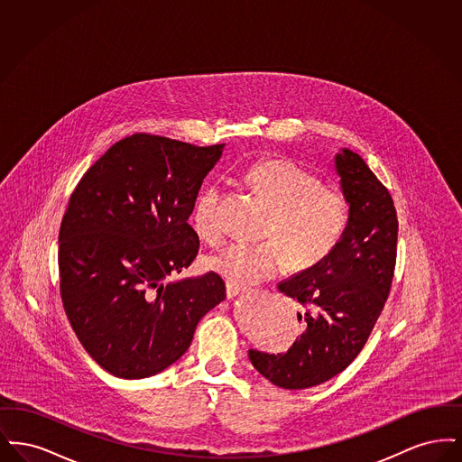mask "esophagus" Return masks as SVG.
Masks as SVG:
<instances>
[{"label":"esophagus","instance_id":"34e87169","mask_svg":"<svg viewBox=\"0 0 462 462\" xmlns=\"http://www.w3.org/2000/svg\"><path fill=\"white\" fill-rule=\"evenodd\" d=\"M225 291H226V298H234V296H237L239 292H244V291H245V287L236 286V284H230V282H226Z\"/></svg>","mask_w":462,"mask_h":462}]
</instances>
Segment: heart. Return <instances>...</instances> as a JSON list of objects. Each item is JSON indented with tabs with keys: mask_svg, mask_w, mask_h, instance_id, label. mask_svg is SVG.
<instances>
[{
	"mask_svg": "<svg viewBox=\"0 0 462 462\" xmlns=\"http://www.w3.org/2000/svg\"><path fill=\"white\" fill-rule=\"evenodd\" d=\"M245 185L270 209L263 244L236 242L206 260V266L236 286H254L281 273L287 263L307 270L322 263L343 239L350 209L341 190L322 185L307 168L287 159H264L245 171ZM220 189L208 185L194 206L199 239H220Z\"/></svg>",
	"mask_w": 462,
	"mask_h": 462,
	"instance_id": "obj_1",
	"label": "heart"
}]
</instances>
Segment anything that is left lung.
I'll return each instance as SVG.
<instances>
[{"mask_svg":"<svg viewBox=\"0 0 462 462\" xmlns=\"http://www.w3.org/2000/svg\"><path fill=\"white\" fill-rule=\"evenodd\" d=\"M350 220L322 263L279 282L296 300L303 332L286 353L249 350L254 369L279 388L305 390L343 373L367 343L393 281L395 204L365 161L350 149L334 157Z\"/></svg>","mask_w":462,"mask_h":462,"instance_id":"8db88e82","label":"left lung"}]
</instances>
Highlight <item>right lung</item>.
<instances>
[{
    "label": "right lung",
    "mask_w": 462,
    "mask_h": 462,
    "mask_svg": "<svg viewBox=\"0 0 462 462\" xmlns=\"http://www.w3.org/2000/svg\"><path fill=\"white\" fill-rule=\"evenodd\" d=\"M223 147L134 133L69 199L59 234L62 303L83 348L116 377L168 369L189 350L199 320L225 300L215 272L170 281L198 256L187 220Z\"/></svg>",
    "instance_id": "1"
}]
</instances>
